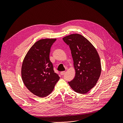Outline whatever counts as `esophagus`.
I'll return each instance as SVG.
<instances>
[{"instance_id": "1", "label": "esophagus", "mask_w": 123, "mask_h": 123, "mask_svg": "<svg viewBox=\"0 0 123 123\" xmlns=\"http://www.w3.org/2000/svg\"><path fill=\"white\" fill-rule=\"evenodd\" d=\"M66 73V72L65 71H62L61 72V75H64Z\"/></svg>"}]
</instances>
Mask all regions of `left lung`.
I'll use <instances>...</instances> for the list:
<instances>
[{"label": "left lung", "mask_w": 123, "mask_h": 123, "mask_svg": "<svg viewBox=\"0 0 123 123\" xmlns=\"http://www.w3.org/2000/svg\"><path fill=\"white\" fill-rule=\"evenodd\" d=\"M62 39L70 47L76 72L74 79L68 83L76 92L86 93L97 83L101 73L98 52L86 38L80 34H71Z\"/></svg>", "instance_id": "left-lung-1"}]
</instances>
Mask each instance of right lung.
<instances>
[{
	"label": "right lung",
	"instance_id": "add662e5",
	"mask_svg": "<svg viewBox=\"0 0 123 123\" xmlns=\"http://www.w3.org/2000/svg\"><path fill=\"white\" fill-rule=\"evenodd\" d=\"M56 39H43L36 42L29 50L23 62L21 77L25 87L40 98L50 94L59 80L54 72L49 54Z\"/></svg>",
	"mask_w": 123,
	"mask_h": 123
}]
</instances>
